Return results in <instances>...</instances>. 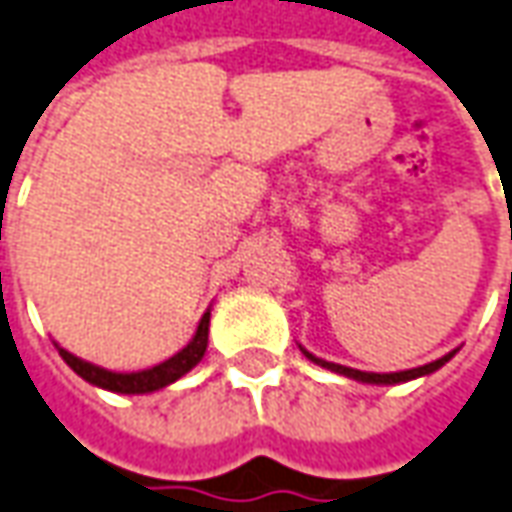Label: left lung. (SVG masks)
<instances>
[{
	"mask_svg": "<svg viewBox=\"0 0 512 512\" xmlns=\"http://www.w3.org/2000/svg\"><path fill=\"white\" fill-rule=\"evenodd\" d=\"M305 356L311 358V361H316V364H322V367H328V370H333V373H342L347 375V378H356V381H364V384H401V381H412V378H417V375H429L434 373V370H440L443 364H446L448 358L454 356V353H448V356L437 358V361H431V364H423V367H415V370H403V373H361V370H350V367H342V364H330V361H319V358H314L311 353H305Z\"/></svg>",
	"mask_w": 512,
	"mask_h": 512,
	"instance_id": "left-lung-1",
	"label": "left lung"
}]
</instances>
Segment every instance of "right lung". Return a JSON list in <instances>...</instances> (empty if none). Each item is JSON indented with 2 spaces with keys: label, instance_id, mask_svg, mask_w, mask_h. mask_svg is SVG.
I'll return each mask as SVG.
<instances>
[{
  "label": "right lung",
  "instance_id": "right-lung-1",
  "mask_svg": "<svg viewBox=\"0 0 512 512\" xmlns=\"http://www.w3.org/2000/svg\"><path fill=\"white\" fill-rule=\"evenodd\" d=\"M207 330H210V311L201 316L193 342L187 344L182 353H176V356L168 358V361L156 364L151 370H142V373H111V370L95 367V364H89V361H81V358L66 353V350H58V353H61V358H64L75 373L81 375L83 381H89V384H95V387L111 389V392H123V395H142V392H154V389L168 387L176 378H182L184 373H190L198 361H201L204 350H207Z\"/></svg>",
  "mask_w": 512,
  "mask_h": 512
}]
</instances>
